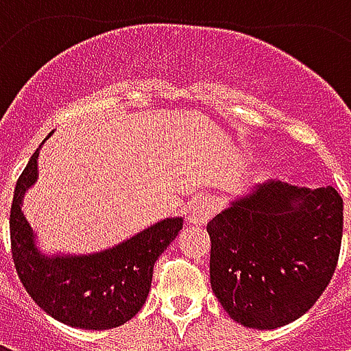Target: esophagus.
<instances>
[{
  "label": "esophagus",
  "mask_w": 351,
  "mask_h": 351,
  "mask_svg": "<svg viewBox=\"0 0 351 351\" xmlns=\"http://www.w3.org/2000/svg\"><path fill=\"white\" fill-rule=\"evenodd\" d=\"M216 213V203L210 197H199L193 205L190 206L188 213V221L191 226H205Z\"/></svg>",
  "instance_id": "obj_1"
}]
</instances>
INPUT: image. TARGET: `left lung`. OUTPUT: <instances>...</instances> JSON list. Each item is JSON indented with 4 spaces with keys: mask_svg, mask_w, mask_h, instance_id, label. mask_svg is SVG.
<instances>
[{
    "mask_svg": "<svg viewBox=\"0 0 351 351\" xmlns=\"http://www.w3.org/2000/svg\"><path fill=\"white\" fill-rule=\"evenodd\" d=\"M332 186L267 180L208 221L210 286L237 324L276 329L306 314L331 282L342 243Z\"/></svg>",
    "mask_w": 351,
    "mask_h": 351,
    "instance_id": "1",
    "label": "left lung"
}]
</instances>
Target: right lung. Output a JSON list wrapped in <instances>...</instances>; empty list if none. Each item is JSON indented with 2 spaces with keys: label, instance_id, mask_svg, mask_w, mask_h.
Here are the masks:
<instances>
[{
  "label": "right lung",
  "instance_id": "obj_1",
  "mask_svg": "<svg viewBox=\"0 0 351 351\" xmlns=\"http://www.w3.org/2000/svg\"><path fill=\"white\" fill-rule=\"evenodd\" d=\"M41 146L16 180L12 197L11 248L19 278L34 301L62 324L92 331L120 327L143 308L152 284L154 263L175 241L184 220L156 221L123 243L92 254L43 252L22 210L24 195L39 176Z\"/></svg>",
  "mask_w": 351,
  "mask_h": 351
}]
</instances>
